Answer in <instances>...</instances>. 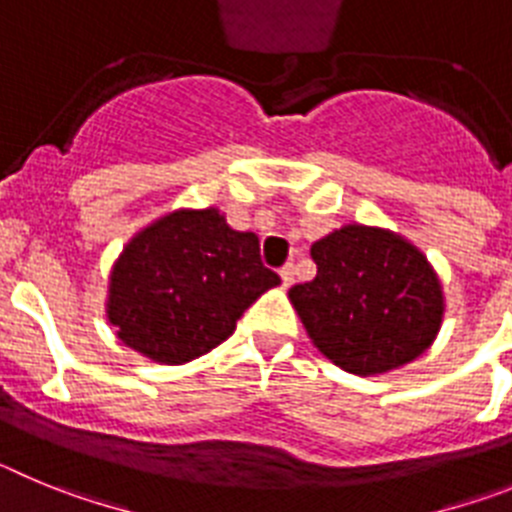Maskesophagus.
Returning a JSON list of instances; mask_svg holds the SVG:
<instances>
[{"mask_svg": "<svg viewBox=\"0 0 512 512\" xmlns=\"http://www.w3.org/2000/svg\"><path fill=\"white\" fill-rule=\"evenodd\" d=\"M279 277H282V287H289V284L295 282V266L284 264L282 269H279Z\"/></svg>", "mask_w": 512, "mask_h": 512, "instance_id": "obj_1", "label": "esophagus"}]
</instances>
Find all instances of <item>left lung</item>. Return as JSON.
<instances>
[{
  "instance_id": "obj_1",
  "label": "left lung",
  "mask_w": 512,
  "mask_h": 512,
  "mask_svg": "<svg viewBox=\"0 0 512 512\" xmlns=\"http://www.w3.org/2000/svg\"><path fill=\"white\" fill-rule=\"evenodd\" d=\"M318 274L289 289L312 343L351 374L418 359L441 328L443 295L423 253L390 230L346 225L312 243Z\"/></svg>"
}]
</instances>
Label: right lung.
I'll use <instances>...</instances> for the list:
<instances>
[{"instance_id":"obj_1","label":"right lung","mask_w":512,"mask_h":512,"mask_svg":"<svg viewBox=\"0 0 512 512\" xmlns=\"http://www.w3.org/2000/svg\"><path fill=\"white\" fill-rule=\"evenodd\" d=\"M282 282L259 238L210 210H179L140 230L110 277L107 318L117 338L161 364L207 354L243 312Z\"/></svg>"}]
</instances>
